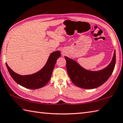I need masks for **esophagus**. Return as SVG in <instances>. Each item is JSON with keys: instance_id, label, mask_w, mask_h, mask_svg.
I'll return each mask as SVG.
<instances>
[{"instance_id": "obj_1", "label": "esophagus", "mask_w": 123, "mask_h": 123, "mask_svg": "<svg viewBox=\"0 0 123 123\" xmlns=\"http://www.w3.org/2000/svg\"><path fill=\"white\" fill-rule=\"evenodd\" d=\"M62 53H63V54H64V53H64V52H62Z\"/></svg>"}]
</instances>
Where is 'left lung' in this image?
I'll use <instances>...</instances> for the list:
<instances>
[{"instance_id": "left-lung-1", "label": "left lung", "mask_w": 123, "mask_h": 123, "mask_svg": "<svg viewBox=\"0 0 123 123\" xmlns=\"http://www.w3.org/2000/svg\"><path fill=\"white\" fill-rule=\"evenodd\" d=\"M66 67L69 76L75 86L86 89L96 88L104 84L114 70L116 64V51L109 65L102 70L91 71L84 69L76 61L67 56Z\"/></svg>"}]
</instances>
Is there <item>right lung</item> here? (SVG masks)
<instances>
[{
  "mask_svg": "<svg viewBox=\"0 0 123 123\" xmlns=\"http://www.w3.org/2000/svg\"><path fill=\"white\" fill-rule=\"evenodd\" d=\"M61 56L60 51L51 53L44 66L41 70L34 74L27 75H20L13 71L9 67L7 63L6 67L11 77L20 86L30 89H37L43 87L49 81L58 58Z\"/></svg>",
  "mask_w": 123,
  "mask_h": 123,
  "instance_id": "add662e5",
  "label": "right lung"
}]
</instances>
